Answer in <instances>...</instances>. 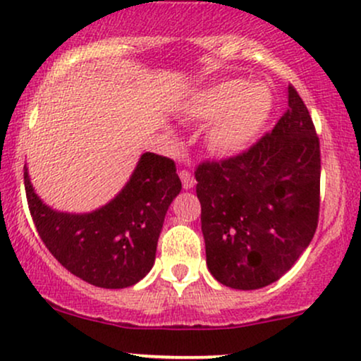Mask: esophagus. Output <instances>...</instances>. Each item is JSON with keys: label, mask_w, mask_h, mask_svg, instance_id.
Here are the masks:
<instances>
[{"label": "esophagus", "mask_w": 361, "mask_h": 361, "mask_svg": "<svg viewBox=\"0 0 361 361\" xmlns=\"http://www.w3.org/2000/svg\"><path fill=\"white\" fill-rule=\"evenodd\" d=\"M179 177L182 180V188H184L185 190L192 189L194 184H195V179L194 176L190 173V171H188V169H182V171H179Z\"/></svg>", "instance_id": "1"}]
</instances>
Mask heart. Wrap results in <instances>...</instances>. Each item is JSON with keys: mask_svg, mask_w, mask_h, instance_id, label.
<instances>
[{"mask_svg": "<svg viewBox=\"0 0 361 361\" xmlns=\"http://www.w3.org/2000/svg\"><path fill=\"white\" fill-rule=\"evenodd\" d=\"M273 99L262 83L228 78L197 93L188 106L192 118L212 122L207 144L219 155L243 152L269 118Z\"/></svg>", "mask_w": 361, "mask_h": 361, "instance_id": "1", "label": "heart"}]
</instances>
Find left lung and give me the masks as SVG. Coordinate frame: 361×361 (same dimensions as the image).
I'll use <instances>...</instances> for the list:
<instances>
[{"label":"left lung","mask_w":361,"mask_h":361,"mask_svg":"<svg viewBox=\"0 0 361 361\" xmlns=\"http://www.w3.org/2000/svg\"><path fill=\"white\" fill-rule=\"evenodd\" d=\"M319 172V139L291 85L273 132L246 152L197 167L206 261L217 281L247 291L291 269L317 231Z\"/></svg>","instance_id":"obj_1"}]
</instances>
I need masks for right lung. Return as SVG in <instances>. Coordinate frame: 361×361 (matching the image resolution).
Here are the masks:
<instances>
[{
	"label": "right lung",
	"mask_w": 361,
	"mask_h": 361,
	"mask_svg": "<svg viewBox=\"0 0 361 361\" xmlns=\"http://www.w3.org/2000/svg\"><path fill=\"white\" fill-rule=\"evenodd\" d=\"M173 160L145 152L123 189L85 214L47 206L31 185L25 189L37 231L63 268L93 286H133L152 269L164 217L182 184Z\"/></svg>",
	"instance_id": "1"
}]
</instances>
